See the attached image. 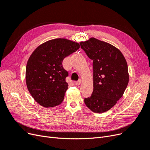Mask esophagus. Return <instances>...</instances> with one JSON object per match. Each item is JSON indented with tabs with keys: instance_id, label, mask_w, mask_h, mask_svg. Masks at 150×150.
Listing matches in <instances>:
<instances>
[{
	"instance_id": "esophagus-1",
	"label": "esophagus",
	"mask_w": 150,
	"mask_h": 150,
	"mask_svg": "<svg viewBox=\"0 0 150 150\" xmlns=\"http://www.w3.org/2000/svg\"><path fill=\"white\" fill-rule=\"evenodd\" d=\"M81 82H82V80H81V79H79L78 81H77L75 83V84H76V86H79V85H80V84H81Z\"/></svg>"
}]
</instances>
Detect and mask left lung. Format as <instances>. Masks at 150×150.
Wrapping results in <instances>:
<instances>
[{"label": "left lung", "mask_w": 150, "mask_h": 150, "mask_svg": "<svg viewBox=\"0 0 150 150\" xmlns=\"http://www.w3.org/2000/svg\"><path fill=\"white\" fill-rule=\"evenodd\" d=\"M80 45L93 62V91L84 103L94 112H106L125 93L129 82L128 64L121 52L110 44L91 38Z\"/></svg>", "instance_id": "left-lung-1"}]
</instances>
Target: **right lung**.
Wrapping results in <instances>:
<instances>
[{
    "instance_id": "1",
    "label": "right lung",
    "mask_w": 150,
    "mask_h": 150,
    "mask_svg": "<svg viewBox=\"0 0 150 150\" xmlns=\"http://www.w3.org/2000/svg\"><path fill=\"white\" fill-rule=\"evenodd\" d=\"M79 47L78 42L59 38L42 44L32 53L26 66V85L40 105L50 108L62 102L68 87V72L62 61Z\"/></svg>"
}]
</instances>
